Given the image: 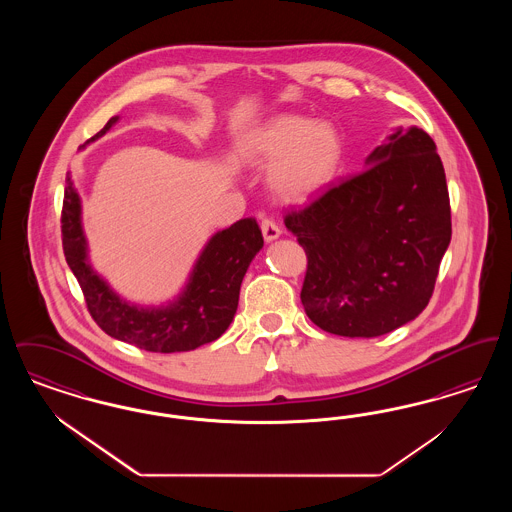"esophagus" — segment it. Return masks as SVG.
I'll return each mask as SVG.
<instances>
[{
    "mask_svg": "<svg viewBox=\"0 0 512 512\" xmlns=\"http://www.w3.org/2000/svg\"><path fill=\"white\" fill-rule=\"evenodd\" d=\"M261 230H263V236H265V240L267 242H272V240H276L278 236H280V226L274 222L272 219H268V217H265V219L261 220Z\"/></svg>",
    "mask_w": 512,
    "mask_h": 512,
    "instance_id": "1",
    "label": "esophagus"
}]
</instances>
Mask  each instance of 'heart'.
<instances>
[{
	"label": "heart",
	"mask_w": 512,
	"mask_h": 512,
	"mask_svg": "<svg viewBox=\"0 0 512 512\" xmlns=\"http://www.w3.org/2000/svg\"><path fill=\"white\" fill-rule=\"evenodd\" d=\"M242 159L253 167H272L270 186L286 201H309L336 178L341 140L328 122L284 115L257 128L242 146Z\"/></svg>",
	"instance_id": "obj_1"
}]
</instances>
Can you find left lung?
Listing matches in <instances>:
<instances>
[{"label": "left lung", "instance_id": "left-lung-1", "mask_svg": "<svg viewBox=\"0 0 512 512\" xmlns=\"http://www.w3.org/2000/svg\"><path fill=\"white\" fill-rule=\"evenodd\" d=\"M307 255L301 303L318 328L374 338L418 317L451 242V205L434 140L399 128L365 171L284 215Z\"/></svg>", "mask_w": 512, "mask_h": 512}]
</instances>
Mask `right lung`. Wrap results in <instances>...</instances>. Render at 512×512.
<instances>
[{"instance_id":"right-lung-1","label":"right lung","mask_w":512,"mask_h":512,"mask_svg":"<svg viewBox=\"0 0 512 512\" xmlns=\"http://www.w3.org/2000/svg\"><path fill=\"white\" fill-rule=\"evenodd\" d=\"M115 122L117 117L109 119L90 140L103 136ZM61 236L65 259L82 288L88 313L99 328L115 340L153 353L192 351L220 338L236 315L245 270L263 247L257 220L234 222L215 234L203 249L180 299L163 309H144L122 301L90 267L80 224V199L69 174L61 211Z\"/></svg>"}]
</instances>
